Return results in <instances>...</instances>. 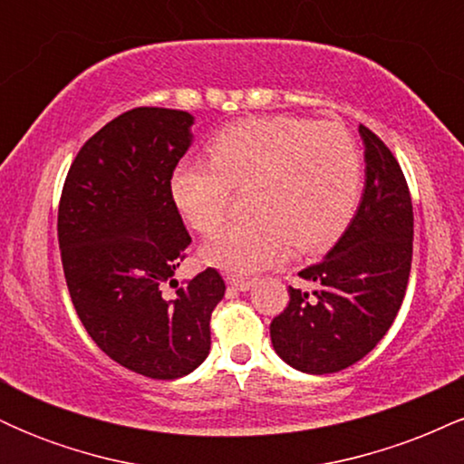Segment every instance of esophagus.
<instances>
[{
    "mask_svg": "<svg viewBox=\"0 0 464 464\" xmlns=\"http://www.w3.org/2000/svg\"><path fill=\"white\" fill-rule=\"evenodd\" d=\"M227 284L231 287H236L239 292H248L250 287L255 285L253 279H242V276H227Z\"/></svg>",
    "mask_w": 464,
    "mask_h": 464,
    "instance_id": "esophagus-1",
    "label": "esophagus"
}]
</instances>
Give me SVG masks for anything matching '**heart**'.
<instances>
[{"label": "heart", "instance_id": "obj_1", "mask_svg": "<svg viewBox=\"0 0 464 464\" xmlns=\"http://www.w3.org/2000/svg\"><path fill=\"white\" fill-rule=\"evenodd\" d=\"M209 165L180 163L169 194L198 233L225 220L231 191H246V220L200 246V259L233 275L268 268L296 253L329 248L347 231L360 202L358 143L335 121L248 117L209 143Z\"/></svg>", "mask_w": 464, "mask_h": 464}]
</instances>
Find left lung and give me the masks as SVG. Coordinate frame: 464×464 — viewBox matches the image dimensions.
<instances>
[{
    "label": "left lung",
    "instance_id": "obj_1",
    "mask_svg": "<svg viewBox=\"0 0 464 464\" xmlns=\"http://www.w3.org/2000/svg\"><path fill=\"white\" fill-rule=\"evenodd\" d=\"M364 189L353 220L334 248L290 287V303L270 323V340L285 364L310 375L343 371L364 358L395 321L412 264V200L397 159L360 126Z\"/></svg>",
    "mask_w": 464,
    "mask_h": 464
}]
</instances>
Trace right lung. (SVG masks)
<instances>
[{"label": "right lung", "mask_w": 464, "mask_h": 464, "mask_svg": "<svg viewBox=\"0 0 464 464\" xmlns=\"http://www.w3.org/2000/svg\"><path fill=\"white\" fill-rule=\"evenodd\" d=\"M194 115L132 109L100 129L69 168L58 207V246L76 307L93 343L117 364L177 380L205 362L209 321L225 281L207 268L174 299L191 237L169 194L174 168L194 141Z\"/></svg>", "instance_id": "right-lung-1"}]
</instances>
